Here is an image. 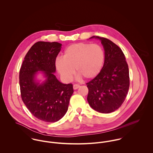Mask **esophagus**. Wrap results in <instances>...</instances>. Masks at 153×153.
<instances>
[{"instance_id":"34e87169","label":"esophagus","mask_w":153,"mask_h":153,"mask_svg":"<svg viewBox=\"0 0 153 153\" xmlns=\"http://www.w3.org/2000/svg\"><path fill=\"white\" fill-rule=\"evenodd\" d=\"M80 87V85H78V84H74V85H73V88H74V89H78V88Z\"/></svg>"}]
</instances>
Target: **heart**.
<instances>
[{
    "label": "heart",
    "instance_id": "heart-1",
    "mask_svg": "<svg viewBox=\"0 0 153 153\" xmlns=\"http://www.w3.org/2000/svg\"><path fill=\"white\" fill-rule=\"evenodd\" d=\"M104 60V53L101 46L97 44L79 42L68 46L63 57L58 56L55 67L61 78L65 81L72 78L75 70L79 76L91 79L101 71Z\"/></svg>",
    "mask_w": 153,
    "mask_h": 153
}]
</instances>
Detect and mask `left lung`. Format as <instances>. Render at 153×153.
Returning <instances> with one entry per match:
<instances>
[{
	"label": "left lung",
	"mask_w": 153,
	"mask_h": 153,
	"mask_svg": "<svg viewBox=\"0 0 153 153\" xmlns=\"http://www.w3.org/2000/svg\"><path fill=\"white\" fill-rule=\"evenodd\" d=\"M101 41L105 51L104 64L98 75L86 84L87 100L92 108L108 114L124 102L130 87L128 66L121 48L109 39L92 36Z\"/></svg>",
	"instance_id": "left-lung-1"
}]
</instances>
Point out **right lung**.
I'll use <instances>...</instances> for the list:
<instances>
[{
    "label": "right lung",
    "instance_id": "obj_1",
    "mask_svg": "<svg viewBox=\"0 0 153 153\" xmlns=\"http://www.w3.org/2000/svg\"><path fill=\"white\" fill-rule=\"evenodd\" d=\"M62 44L56 42H38L26 53L19 72L22 101L31 114L47 123L61 120L68 111L74 92L72 84L59 82L54 73L55 61ZM38 71H44L45 81L36 80Z\"/></svg>",
    "mask_w": 153,
    "mask_h": 153
}]
</instances>
